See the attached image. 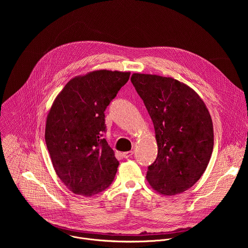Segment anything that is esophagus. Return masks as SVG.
Masks as SVG:
<instances>
[{
    "label": "esophagus",
    "mask_w": 248,
    "mask_h": 248,
    "mask_svg": "<svg viewBox=\"0 0 248 248\" xmlns=\"http://www.w3.org/2000/svg\"><path fill=\"white\" fill-rule=\"evenodd\" d=\"M134 155V151H129V152H124L123 154H122V155H123V157H125V158H128V157H131L132 155Z\"/></svg>",
    "instance_id": "esophagus-1"
}]
</instances>
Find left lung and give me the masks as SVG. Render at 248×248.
<instances>
[{
    "instance_id": "8db88e82",
    "label": "left lung",
    "mask_w": 248,
    "mask_h": 248,
    "mask_svg": "<svg viewBox=\"0 0 248 248\" xmlns=\"http://www.w3.org/2000/svg\"><path fill=\"white\" fill-rule=\"evenodd\" d=\"M131 81L152 118L157 144L146 179L160 195L183 193L203 175L212 155L209 110L192 88L173 77L133 73Z\"/></svg>"
}]
</instances>
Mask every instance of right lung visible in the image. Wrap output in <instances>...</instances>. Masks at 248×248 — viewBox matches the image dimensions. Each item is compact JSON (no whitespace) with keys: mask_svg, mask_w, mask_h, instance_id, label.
<instances>
[{"mask_svg":"<svg viewBox=\"0 0 248 248\" xmlns=\"http://www.w3.org/2000/svg\"><path fill=\"white\" fill-rule=\"evenodd\" d=\"M130 71L100 70L65 85L48 110L45 140L56 175L72 193L92 197L109 186L119 165L102 133L104 111Z\"/></svg>","mask_w":248,"mask_h":248,"instance_id":"right-lung-1","label":"right lung"}]
</instances>
